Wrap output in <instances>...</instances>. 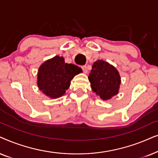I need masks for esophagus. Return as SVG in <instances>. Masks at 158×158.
Wrapping results in <instances>:
<instances>
[{
	"label": "esophagus",
	"instance_id": "obj_1",
	"mask_svg": "<svg viewBox=\"0 0 158 158\" xmlns=\"http://www.w3.org/2000/svg\"><path fill=\"white\" fill-rule=\"evenodd\" d=\"M81 69H82L84 73H87L88 71H87V66H81Z\"/></svg>",
	"mask_w": 158,
	"mask_h": 158
}]
</instances>
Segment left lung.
<instances>
[{
    "instance_id": "left-lung-1",
    "label": "left lung",
    "mask_w": 158,
    "mask_h": 158,
    "mask_svg": "<svg viewBox=\"0 0 158 158\" xmlns=\"http://www.w3.org/2000/svg\"><path fill=\"white\" fill-rule=\"evenodd\" d=\"M88 79L92 91L102 100H108L118 93L121 77L117 69L108 62H94Z\"/></svg>"
}]
</instances>
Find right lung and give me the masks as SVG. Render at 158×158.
Wrapping results in <instances>:
<instances>
[{"instance_id": "obj_1", "label": "right lung", "mask_w": 158, "mask_h": 158, "mask_svg": "<svg viewBox=\"0 0 158 158\" xmlns=\"http://www.w3.org/2000/svg\"><path fill=\"white\" fill-rule=\"evenodd\" d=\"M81 72L82 70L79 66L66 64L64 58L55 56L40 66L37 86L49 98H60L70 87L71 79Z\"/></svg>"}]
</instances>
